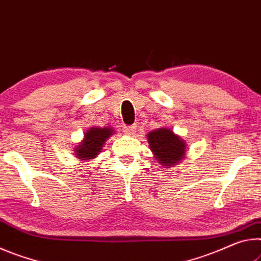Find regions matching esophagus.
<instances>
[{
	"instance_id": "34e87169",
	"label": "esophagus",
	"mask_w": 261,
	"mask_h": 261,
	"mask_svg": "<svg viewBox=\"0 0 261 261\" xmlns=\"http://www.w3.org/2000/svg\"><path fill=\"white\" fill-rule=\"evenodd\" d=\"M123 132L128 135H134L136 132V125H130V126H125L123 127Z\"/></svg>"
}]
</instances>
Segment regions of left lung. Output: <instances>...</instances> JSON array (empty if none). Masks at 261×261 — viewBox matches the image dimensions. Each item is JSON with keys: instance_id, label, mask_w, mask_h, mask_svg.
<instances>
[{"instance_id": "1", "label": "left lung", "mask_w": 261, "mask_h": 261, "mask_svg": "<svg viewBox=\"0 0 261 261\" xmlns=\"http://www.w3.org/2000/svg\"><path fill=\"white\" fill-rule=\"evenodd\" d=\"M148 142L156 160L164 168L178 163L185 155V142L168 128L150 132L148 134Z\"/></svg>"}]
</instances>
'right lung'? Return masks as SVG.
Here are the masks:
<instances>
[{"label": "right lung", "instance_id": "right-lung-1", "mask_svg": "<svg viewBox=\"0 0 261 261\" xmlns=\"http://www.w3.org/2000/svg\"><path fill=\"white\" fill-rule=\"evenodd\" d=\"M112 128L92 127L84 135L83 142L75 149L76 157L80 160H91L100 152L105 141L112 135Z\"/></svg>", "mask_w": 261, "mask_h": 261}]
</instances>
